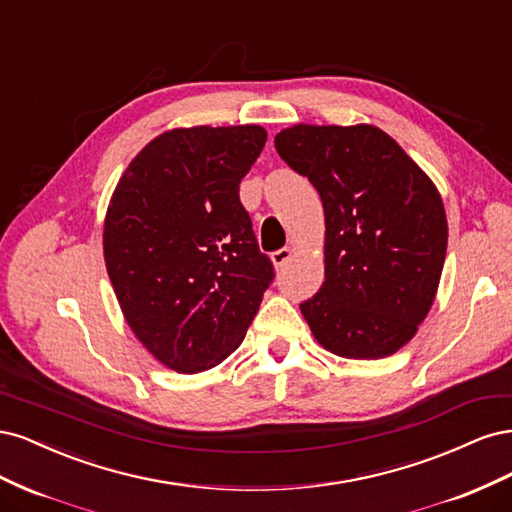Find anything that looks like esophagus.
Listing matches in <instances>:
<instances>
[{"label": "esophagus", "instance_id": "1", "mask_svg": "<svg viewBox=\"0 0 512 512\" xmlns=\"http://www.w3.org/2000/svg\"><path fill=\"white\" fill-rule=\"evenodd\" d=\"M292 254H294V250L292 247H282V250H277V252H273L271 254V260H273V265H275V269H282L286 262L292 258Z\"/></svg>", "mask_w": 512, "mask_h": 512}]
</instances>
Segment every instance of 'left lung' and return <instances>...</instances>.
Listing matches in <instances>:
<instances>
[{"mask_svg": "<svg viewBox=\"0 0 512 512\" xmlns=\"http://www.w3.org/2000/svg\"><path fill=\"white\" fill-rule=\"evenodd\" d=\"M275 149L324 207V284L301 303L316 342L346 359L395 354L438 292L448 241L438 188L367 123H297L275 136Z\"/></svg>", "mask_w": 512, "mask_h": 512, "instance_id": "1", "label": "left lung"}]
</instances>
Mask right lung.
<instances>
[{"mask_svg": "<svg viewBox=\"0 0 512 512\" xmlns=\"http://www.w3.org/2000/svg\"><path fill=\"white\" fill-rule=\"evenodd\" d=\"M267 143L260 126L175 128L121 175L104 218V262L128 327L179 374L220 365L273 280L241 179Z\"/></svg>", "mask_w": 512, "mask_h": 512, "instance_id": "right-lung-1", "label": "right lung"}]
</instances>
